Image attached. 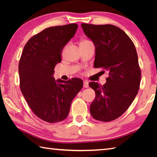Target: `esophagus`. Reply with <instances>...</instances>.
Wrapping results in <instances>:
<instances>
[{"label": "esophagus", "instance_id": "1", "mask_svg": "<svg viewBox=\"0 0 157 157\" xmlns=\"http://www.w3.org/2000/svg\"><path fill=\"white\" fill-rule=\"evenodd\" d=\"M88 81H84V88H88Z\"/></svg>", "mask_w": 157, "mask_h": 157}]
</instances>
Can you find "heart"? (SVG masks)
Here are the masks:
<instances>
[{
	"label": "heart",
	"mask_w": 157,
	"mask_h": 157,
	"mask_svg": "<svg viewBox=\"0 0 157 157\" xmlns=\"http://www.w3.org/2000/svg\"><path fill=\"white\" fill-rule=\"evenodd\" d=\"M88 42H91L90 40H83L82 41H81L80 44H82V43H88Z\"/></svg>",
	"instance_id": "b5f03b06"
}]
</instances>
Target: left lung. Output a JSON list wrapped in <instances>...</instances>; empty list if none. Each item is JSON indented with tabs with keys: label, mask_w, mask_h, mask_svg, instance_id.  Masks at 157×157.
Listing matches in <instances>:
<instances>
[{
	"label": "left lung",
	"mask_w": 157,
	"mask_h": 157,
	"mask_svg": "<svg viewBox=\"0 0 157 157\" xmlns=\"http://www.w3.org/2000/svg\"><path fill=\"white\" fill-rule=\"evenodd\" d=\"M82 28L95 45L94 67L109 72L105 84L89 83L96 93L90 107L91 115L98 121H113L126 111L139 90L141 70L137 52L129 36L115 25L82 23Z\"/></svg>",
	"instance_id": "1"
}]
</instances>
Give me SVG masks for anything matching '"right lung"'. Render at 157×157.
<instances>
[{"label":"right lung","mask_w":157,"mask_h":157,"mask_svg":"<svg viewBox=\"0 0 157 157\" xmlns=\"http://www.w3.org/2000/svg\"><path fill=\"white\" fill-rule=\"evenodd\" d=\"M78 25L52 26L33 36L26 43L19 62V86L34 114L46 122L61 121L83 87V81L53 78L54 69L61 61L65 44L75 35Z\"/></svg>","instance_id":"right-lung-1"}]
</instances>
